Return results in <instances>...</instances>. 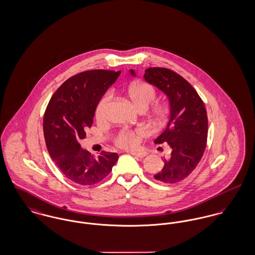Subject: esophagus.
<instances>
[{
    "mask_svg": "<svg viewBox=\"0 0 255 255\" xmlns=\"http://www.w3.org/2000/svg\"><path fill=\"white\" fill-rule=\"evenodd\" d=\"M130 153L134 156L139 157V158H143V157L146 156V152H144V151H131Z\"/></svg>",
    "mask_w": 255,
    "mask_h": 255,
    "instance_id": "obj_1",
    "label": "esophagus"
}]
</instances>
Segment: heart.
Here are the masks:
<instances>
[{
    "mask_svg": "<svg viewBox=\"0 0 255 255\" xmlns=\"http://www.w3.org/2000/svg\"><path fill=\"white\" fill-rule=\"evenodd\" d=\"M128 96L135 104L138 110H145L148 108L157 98L155 87L147 82H135L132 83L128 88ZM112 100V93L108 92L99 101L96 107V117L98 119H105L108 116L110 103ZM169 114L168 107L164 105H155L152 108L153 117L162 120ZM144 129L137 130H121L114 138L115 143L122 148H134L138 144L139 137L145 134Z\"/></svg>",
    "mask_w": 255,
    "mask_h": 255,
    "instance_id": "b5f03b06",
    "label": "heart"
}]
</instances>
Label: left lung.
Segmentation results:
<instances>
[{
	"instance_id": "1",
	"label": "left lung",
	"mask_w": 255,
	"mask_h": 255,
	"mask_svg": "<svg viewBox=\"0 0 255 255\" xmlns=\"http://www.w3.org/2000/svg\"><path fill=\"white\" fill-rule=\"evenodd\" d=\"M131 74L135 76L133 70ZM144 79L169 98L171 116L165 131L155 143L167 142L171 153L154 178L173 184L189 176L202 159L207 146L208 116L203 100L193 86L176 72L167 68H148Z\"/></svg>"
}]
</instances>
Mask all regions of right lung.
<instances>
[{
  "instance_id": "add662e5",
  "label": "right lung",
  "mask_w": 255,
  "mask_h": 255,
  "mask_svg": "<svg viewBox=\"0 0 255 255\" xmlns=\"http://www.w3.org/2000/svg\"><path fill=\"white\" fill-rule=\"evenodd\" d=\"M120 72L91 70L67 79L50 99L43 117L47 150L62 174L80 185H93L109 176L118 154L102 151L93 156L79 143L93 124L100 99Z\"/></svg>"
}]
</instances>
